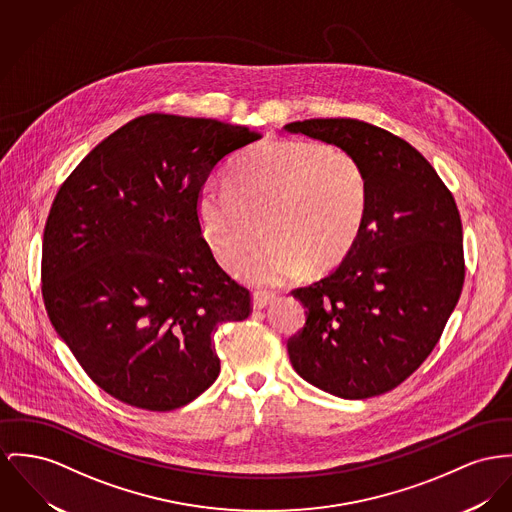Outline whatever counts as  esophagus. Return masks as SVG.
Masks as SVG:
<instances>
[{
	"instance_id": "esophagus-1",
	"label": "esophagus",
	"mask_w": 512,
	"mask_h": 512,
	"mask_svg": "<svg viewBox=\"0 0 512 512\" xmlns=\"http://www.w3.org/2000/svg\"><path fill=\"white\" fill-rule=\"evenodd\" d=\"M273 295H268V293H260V291H256L254 295H252V308L254 310H262V308L268 307V305H272Z\"/></svg>"
}]
</instances>
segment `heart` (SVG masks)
<instances>
[{"label":"heart","instance_id":"b5f03b06","mask_svg":"<svg viewBox=\"0 0 512 512\" xmlns=\"http://www.w3.org/2000/svg\"><path fill=\"white\" fill-rule=\"evenodd\" d=\"M369 213V182L359 159L336 145L275 139L246 151L227 182L207 180L196 200L200 231L215 258L264 289L307 270L330 268L359 239Z\"/></svg>","mask_w":512,"mask_h":512}]
</instances>
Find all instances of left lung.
<instances>
[{
    "mask_svg": "<svg viewBox=\"0 0 512 512\" xmlns=\"http://www.w3.org/2000/svg\"><path fill=\"white\" fill-rule=\"evenodd\" d=\"M353 153L369 213L336 270L293 291L305 328L287 341L293 369L345 400L380 396L429 357L464 285L462 221L450 190L402 137L353 118L283 126Z\"/></svg>",
    "mask_w": 512,
    "mask_h": 512,
    "instance_id": "8db88e82",
    "label": "left lung"
}]
</instances>
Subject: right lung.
<instances>
[{
	"label": "right lung",
	"mask_w": 512,
	"mask_h": 512,
	"mask_svg": "<svg viewBox=\"0 0 512 512\" xmlns=\"http://www.w3.org/2000/svg\"><path fill=\"white\" fill-rule=\"evenodd\" d=\"M211 118L145 114L60 186L42 240V299L73 357L116 400L171 411L219 376L213 332L250 291L215 262L196 200L211 171L260 139Z\"/></svg>",
	"instance_id": "obj_1"
}]
</instances>
